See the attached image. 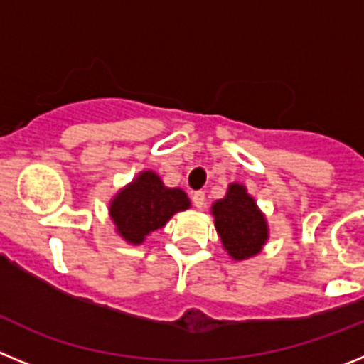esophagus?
<instances>
[{
  "instance_id": "obj_1",
  "label": "esophagus",
  "mask_w": 364,
  "mask_h": 364,
  "mask_svg": "<svg viewBox=\"0 0 364 364\" xmlns=\"http://www.w3.org/2000/svg\"><path fill=\"white\" fill-rule=\"evenodd\" d=\"M193 204H195V208H197V210H202L205 204V193L204 191L193 193Z\"/></svg>"
}]
</instances>
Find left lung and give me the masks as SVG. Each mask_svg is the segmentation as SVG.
<instances>
[{
    "label": "left lung",
    "mask_w": 364,
    "mask_h": 364,
    "mask_svg": "<svg viewBox=\"0 0 364 364\" xmlns=\"http://www.w3.org/2000/svg\"><path fill=\"white\" fill-rule=\"evenodd\" d=\"M213 215L222 244L235 260L259 253L268 239L264 215L244 186L231 184L226 198L213 204Z\"/></svg>",
    "instance_id": "1"
}]
</instances>
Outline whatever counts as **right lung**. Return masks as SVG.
Wrapping results in <instances>:
<instances>
[{
  "label": "right lung",
  "mask_w": 364,
  "mask_h": 364,
  "mask_svg": "<svg viewBox=\"0 0 364 364\" xmlns=\"http://www.w3.org/2000/svg\"><path fill=\"white\" fill-rule=\"evenodd\" d=\"M188 208L189 198L182 189L166 188L153 171H144L112 200L111 217L127 242L140 244L176 211Z\"/></svg>",
  "instance_id": "add662e5"
}]
</instances>
